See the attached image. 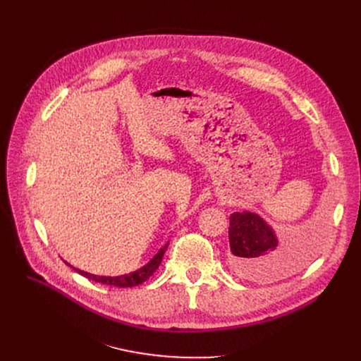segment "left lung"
<instances>
[{
	"label": "left lung",
	"mask_w": 361,
	"mask_h": 361,
	"mask_svg": "<svg viewBox=\"0 0 361 361\" xmlns=\"http://www.w3.org/2000/svg\"><path fill=\"white\" fill-rule=\"evenodd\" d=\"M233 267L241 276L272 279L312 257L320 243V231L310 228L294 241L279 245L272 226L255 212L230 216Z\"/></svg>",
	"instance_id": "obj_1"
}]
</instances>
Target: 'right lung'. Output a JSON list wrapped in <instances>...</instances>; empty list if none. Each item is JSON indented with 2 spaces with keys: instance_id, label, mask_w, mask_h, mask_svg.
I'll return each instance as SVG.
<instances>
[{
  "instance_id": "obj_1",
  "label": "right lung",
  "mask_w": 361,
  "mask_h": 361,
  "mask_svg": "<svg viewBox=\"0 0 361 361\" xmlns=\"http://www.w3.org/2000/svg\"><path fill=\"white\" fill-rule=\"evenodd\" d=\"M169 241L164 245L162 249H159V252L152 257V260L149 263H146L145 267H142L140 269L135 271V272H130L127 275H120V276H101V275H93L80 269H75L73 268L75 272H79L80 275L86 276L87 279H92L94 282H99V283H105V286H112V287H120V288H127V287H136L139 283H143L146 279H149V276L154 275V272L159 268V264L162 262L164 253L168 247ZM67 263V262H66ZM68 264V263H67Z\"/></svg>"
}]
</instances>
